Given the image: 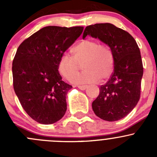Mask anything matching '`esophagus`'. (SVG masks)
Masks as SVG:
<instances>
[{
    "label": "esophagus",
    "mask_w": 157,
    "mask_h": 157,
    "mask_svg": "<svg viewBox=\"0 0 157 157\" xmlns=\"http://www.w3.org/2000/svg\"><path fill=\"white\" fill-rule=\"evenodd\" d=\"M77 87L81 90H85L86 88H87V86H77Z\"/></svg>",
    "instance_id": "34e87169"
}]
</instances>
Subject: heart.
<instances>
[{
  "mask_svg": "<svg viewBox=\"0 0 157 157\" xmlns=\"http://www.w3.org/2000/svg\"><path fill=\"white\" fill-rule=\"evenodd\" d=\"M73 57L64 54L58 64L60 74L70 80L77 73L79 65L82 64L84 71L71 79L76 84L96 83L99 79L105 80L114 69V57L112 50L106 45L99 44L93 39H85L72 49Z\"/></svg>",
  "mask_w": 157,
  "mask_h": 157,
  "instance_id": "b5f03b06",
  "label": "heart"
}]
</instances>
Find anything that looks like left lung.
I'll return each mask as SVG.
<instances>
[{"instance_id": "left-lung-1", "label": "left lung", "mask_w": 157, "mask_h": 157, "mask_svg": "<svg viewBox=\"0 0 157 157\" xmlns=\"http://www.w3.org/2000/svg\"><path fill=\"white\" fill-rule=\"evenodd\" d=\"M90 36L106 44L114 57V71L92 103L96 116L115 121L128 115L138 102L144 68L140 49L134 38L111 23L86 26L83 39Z\"/></svg>"}]
</instances>
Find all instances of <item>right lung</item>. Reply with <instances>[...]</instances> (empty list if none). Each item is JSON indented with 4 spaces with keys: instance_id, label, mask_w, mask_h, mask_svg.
<instances>
[{
    "instance_id": "1",
    "label": "right lung",
    "mask_w": 157,
    "mask_h": 157,
    "mask_svg": "<svg viewBox=\"0 0 157 157\" xmlns=\"http://www.w3.org/2000/svg\"><path fill=\"white\" fill-rule=\"evenodd\" d=\"M83 30V26H45L17 48L12 66L14 91L26 113L40 124H53L65 114L72 86L63 81L58 64Z\"/></svg>"
}]
</instances>
